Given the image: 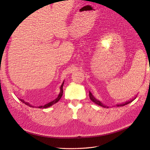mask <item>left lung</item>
I'll return each mask as SVG.
<instances>
[{
	"mask_svg": "<svg viewBox=\"0 0 150 150\" xmlns=\"http://www.w3.org/2000/svg\"><path fill=\"white\" fill-rule=\"evenodd\" d=\"M89 97H90V99H91L93 102H94L95 104H97V105H99V106H102V107H104V108H108V106H106L105 105H103L102 103L100 101H99V100H98L97 99H96L93 96V95L92 94V93L89 91ZM133 99L132 100H130V101H126V102H125L124 103H121V104H119V105H117L116 106H124V105H127V104H129V103H130V102H132V101L133 100H134Z\"/></svg>",
	"mask_w": 150,
	"mask_h": 150,
	"instance_id": "left-lung-1",
	"label": "left lung"
}]
</instances>
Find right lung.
Listing matches in <instances>:
<instances>
[{
  "instance_id": "add662e5",
  "label": "right lung",
  "mask_w": 150,
  "mask_h": 150,
  "mask_svg": "<svg viewBox=\"0 0 150 150\" xmlns=\"http://www.w3.org/2000/svg\"><path fill=\"white\" fill-rule=\"evenodd\" d=\"M63 84H64V81H63V83H62V86H61V87H60V92H59V95H58V97H57L56 99H55L54 100H53V101H50V102H49V103H48L45 104V105H44V106H38L39 108H49V107H50V106H52L53 105H54L55 103H57L58 101L59 100H60V98H62V95H63ZM20 100H21V101H22L23 103H24L25 104H26V105H28V106H30V107H34V106H32L31 105H30L29 103H28V102H25V101H24L23 100H22V99H20Z\"/></svg>"
}]
</instances>
